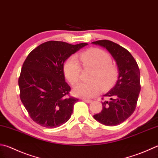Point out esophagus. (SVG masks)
I'll use <instances>...</instances> for the list:
<instances>
[{
  "label": "esophagus",
  "mask_w": 158,
  "mask_h": 158,
  "mask_svg": "<svg viewBox=\"0 0 158 158\" xmlns=\"http://www.w3.org/2000/svg\"><path fill=\"white\" fill-rule=\"evenodd\" d=\"M82 100L84 102H86V103H88V104H90V103H91L92 102V100H90V99H82Z\"/></svg>",
  "instance_id": "1"
}]
</instances>
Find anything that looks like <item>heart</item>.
Returning <instances> with one entry per match:
<instances>
[{
    "mask_svg": "<svg viewBox=\"0 0 158 158\" xmlns=\"http://www.w3.org/2000/svg\"><path fill=\"white\" fill-rule=\"evenodd\" d=\"M80 59L85 68H92L94 72L90 77L91 82H81L73 89V94L77 97L90 99L97 96L101 88L104 90L111 88L115 84L119 76L118 68L112 64L110 56L104 50L91 48L80 54ZM81 66L77 56H70L64 65L65 77L71 85L79 81Z\"/></svg>",
    "mask_w": 158,
    "mask_h": 158,
    "instance_id": "heart-1",
    "label": "heart"
}]
</instances>
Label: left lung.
I'll use <instances>...</instances> for the list:
<instances>
[{
    "mask_svg": "<svg viewBox=\"0 0 158 158\" xmlns=\"http://www.w3.org/2000/svg\"><path fill=\"white\" fill-rule=\"evenodd\" d=\"M92 44L106 48L116 61L119 70L115 85L103 96L110 99L102 102V110L93 117L106 126L118 125L135 110L141 89L139 67L131 54L115 43L99 40Z\"/></svg>",
    "mask_w": 158,
    "mask_h": 158,
    "instance_id": "1",
    "label": "left lung"
}]
</instances>
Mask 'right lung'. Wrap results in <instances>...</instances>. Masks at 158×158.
<instances>
[{
  "label": "right lung",
  "mask_w": 158,
  "mask_h": 158,
  "mask_svg": "<svg viewBox=\"0 0 158 158\" xmlns=\"http://www.w3.org/2000/svg\"><path fill=\"white\" fill-rule=\"evenodd\" d=\"M88 44L72 45L50 41L28 54L19 79L20 98L30 117L42 127L56 128L67 122L78 99L68 97L64 64Z\"/></svg>",
  "instance_id": "add662e5"
}]
</instances>
